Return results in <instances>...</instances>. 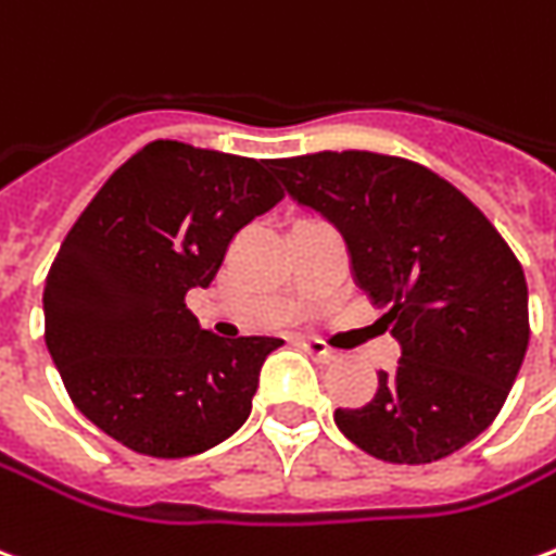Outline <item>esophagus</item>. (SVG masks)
<instances>
[{"label":"esophagus","instance_id":"34e87169","mask_svg":"<svg viewBox=\"0 0 556 556\" xmlns=\"http://www.w3.org/2000/svg\"><path fill=\"white\" fill-rule=\"evenodd\" d=\"M301 345H304V349H306V352H309V355H313V358L325 361V364L337 358V355H333V349H328V345L321 343V340H304V343H301Z\"/></svg>","mask_w":556,"mask_h":556}]
</instances>
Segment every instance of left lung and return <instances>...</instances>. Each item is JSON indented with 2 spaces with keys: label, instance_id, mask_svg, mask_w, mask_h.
<instances>
[{
  "label": "left lung",
  "instance_id": "obj_1",
  "mask_svg": "<svg viewBox=\"0 0 556 556\" xmlns=\"http://www.w3.org/2000/svg\"><path fill=\"white\" fill-rule=\"evenodd\" d=\"M286 192L328 216L352 277L388 306L397 370L367 406L337 409L349 440L386 464H433L494 425L527 343V279L491 219L413 159L321 150L274 159Z\"/></svg>",
  "mask_w": 556,
  "mask_h": 556
}]
</instances>
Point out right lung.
Returning <instances> with one entry per match:
<instances>
[{"label":"right lung","instance_id":"add662e5","mask_svg":"<svg viewBox=\"0 0 556 556\" xmlns=\"http://www.w3.org/2000/svg\"><path fill=\"white\" fill-rule=\"evenodd\" d=\"M274 159L153 141L108 177L45 279V343L80 413L147 457L228 440L252 409L274 337L223 340L186 309L228 243L286 192Z\"/></svg>","mask_w":556,"mask_h":556}]
</instances>
